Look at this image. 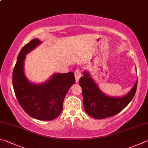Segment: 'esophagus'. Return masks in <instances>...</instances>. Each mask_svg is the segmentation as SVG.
I'll use <instances>...</instances> for the list:
<instances>
[{"label": "esophagus", "instance_id": "obj_1", "mask_svg": "<svg viewBox=\"0 0 148 148\" xmlns=\"http://www.w3.org/2000/svg\"><path fill=\"white\" fill-rule=\"evenodd\" d=\"M74 75H75V79H76V83L79 82V79L80 78V77L82 76V73H81V71L79 69H77L76 70V71L74 72Z\"/></svg>", "mask_w": 148, "mask_h": 148}]
</instances>
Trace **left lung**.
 <instances>
[{
  "mask_svg": "<svg viewBox=\"0 0 148 148\" xmlns=\"http://www.w3.org/2000/svg\"><path fill=\"white\" fill-rule=\"evenodd\" d=\"M83 74L79 84L82 89L84 109L87 114L95 119H105L119 113L132 101L136 91L138 81L123 97L107 96L99 88L88 72L84 71Z\"/></svg>",
  "mask_w": 148,
  "mask_h": 148,
  "instance_id": "left-lung-1",
  "label": "left lung"
}]
</instances>
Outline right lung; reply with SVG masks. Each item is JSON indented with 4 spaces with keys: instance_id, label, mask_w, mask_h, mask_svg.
Returning a JSON list of instances; mask_svg holds the SVG:
<instances>
[{
    "instance_id": "1",
    "label": "right lung",
    "mask_w": 148,
    "mask_h": 148,
    "mask_svg": "<svg viewBox=\"0 0 148 148\" xmlns=\"http://www.w3.org/2000/svg\"><path fill=\"white\" fill-rule=\"evenodd\" d=\"M41 43L39 39L34 38L23 47L14 68L12 83L16 98L24 111L33 118L49 121L61 113L64 97L76 79L73 72L54 74L40 84L27 79L24 73L26 54Z\"/></svg>"
}]
</instances>
